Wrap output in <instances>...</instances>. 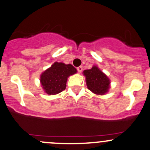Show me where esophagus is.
I'll return each instance as SVG.
<instances>
[{
  "label": "esophagus",
  "instance_id": "1",
  "mask_svg": "<svg viewBox=\"0 0 150 150\" xmlns=\"http://www.w3.org/2000/svg\"><path fill=\"white\" fill-rule=\"evenodd\" d=\"M77 70H78V72H80H80L83 71V67H82V66H80V67H77Z\"/></svg>",
  "mask_w": 150,
  "mask_h": 150
}]
</instances>
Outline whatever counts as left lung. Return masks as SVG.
Returning a JSON list of instances; mask_svg holds the SVG:
<instances>
[{
    "mask_svg": "<svg viewBox=\"0 0 150 150\" xmlns=\"http://www.w3.org/2000/svg\"><path fill=\"white\" fill-rule=\"evenodd\" d=\"M88 89L97 95H105L110 88L109 78L97 66L83 71Z\"/></svg>",
    "mask_w": 150,
    "mask_h": 150,
    "instance_id": "left-lung-1",
    "label": "left lung"
}]
</instances>
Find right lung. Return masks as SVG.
<instances>
[{
	"label": "right lung",
	"instance_id": "obj_1",
	"mask_svg": "<svg viewBox=\"0 0 150 150\" xmlns=\"http://www.w3.org/2000/svg\"><path fill=\"white\" fill-rule=\"evenodd\" d=\"M77 70L72 64L55 62L40 76V82L48 95H56L66 88L67 78L74 75Z\"/></svg>",
	"mask_w": 150,
	"mask_h": 150
}]
</instances>
